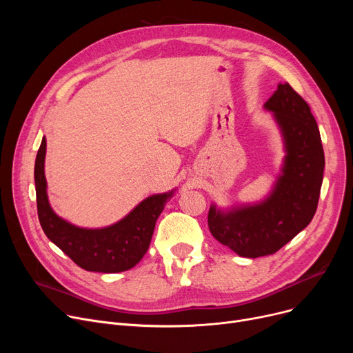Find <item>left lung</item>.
<instances>
[{
    "label": "left lung",
    "instance_id": "obj_1",
    "mask_svg": "<svg viewBox=\"0 0 353 353\" xmlns=\"http://www.w3.org/2000/svg\"><path fill=\"white\" fill-rule=\"evenodd\" d=\"M281 130L285 157L281 174L263 200L220 209L210 206L213 237L242 257L276 253L312 221L318 208L325 154L319 128L307 103L289 83L265 103Z\"/></svg>",
    "mask_w": 353,
    "mask_h": 353
}]
</instances>
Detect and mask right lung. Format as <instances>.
I'll list each match as a JSON object with an SVG mask.
<instances>
[{
  "instance_id": "1",
  "label": "right lung",
  "mask_w": 353,
  "mask_h": 353,
  "mask_svg": "<svg viewBox=\"0 0 353 353\" xmlns=\"http://www.w3.org/2000/svg\"><path fill=\"white\" fill-rule=\"evenodd\" d=\"M46 150L47 141L43 137L35 159L34 180L37 210L46 236L84 270L119 273L134 268L150 246L156 221L176 189L148 196L113 225L80 228L60 217L50 205L44 174Z\"/></svg>"
}]
</instances>
